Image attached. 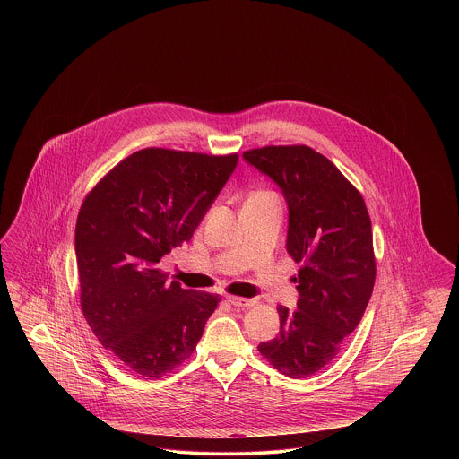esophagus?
I'll list each match as a JSON object with an SVG mask.
<instances>
[{
	"mask_svg": "<svg viewBox=\"0 0 459 459\" xmlns=\"http://www.w3.org/2000/svg\"><path fill=\"white\" fill-rule=\"evenodd\" d=\"M228 300H230V304L235 306V307H253V306L256 304V300H253V299H244V297H230Z\"/></svg>",
	"mask_w": 459,
	"mask_h": 459,
	"instance_id": "obj_1",
	"label": "esophagus"
}]
</instances>
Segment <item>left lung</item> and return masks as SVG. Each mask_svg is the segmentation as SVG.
Masks as SVG:
<instances>
[{"mask_svg":"<svg viewBox=\"0 0 459 459\" xmlns=\"http://www.w3.org/2000/svg\"><path fill=\"white\" fill-rule=\"evenodd\" d=\"M244 159L281 187L290 212L286 251L302 264L297 311L279 306V335L258 350L279 373L311 377L335 359L371 299V219L362 195L306 144L255 148Z\"/></svg>","mask_w":459,"mask_h":459,"instance_id":"8db88e82","label":"left lung"}]
</instances>
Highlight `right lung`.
<instances>
[{
    "mask_svg": "<svg viewBox=\"0 0 459 459\" xmlns=\"http://www.w3.org/2000/svg\"><path fill=\"white\" fill-rule=\"evenodd\" d=\"M237 153L144 148L84 197L75 222L81 307L97 339L135 375L160 378L196 350L219 295L184 290L157 263L193 238Z\"/></svg>",
    "mask_w": 459,
    "mask_h": 459,
    "instance_id": "add662e5",
    "label": "right lung"
}]
</instances>
